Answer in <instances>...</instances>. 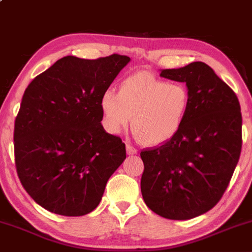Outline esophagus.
<instances>
[{
  "mask_svg": "<svg viewBox=\"0 0 252 252\" xmlns=\"http://www.w3.org/2000/svg\"><path fill=\"white\" fill-rule=\"evenodd\" d=\"M126 154L128 155H134V154H137V149L135 148V147H132L131 144H126Z\"/></svg>",
  "mask_w": 252,
  "mask_h": 252,
  "instance_id": "1",
  "label": "esophagus"
}]
</instances>
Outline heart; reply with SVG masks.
<instances>
[{
	"mask_svg": "<svg viewBox=\"0 0 252 252\" xmlns=\"http://www.w3.org/2000/svg\"><path fill=\"white\" fill-rule=\"evenodd\" d=\"M189 102L186 85L168 83L152 72L142 71L126 77L118 92L105 90L100 109L104 126L110 132H120L131 118L135 137L146 146H158L178 134Z\"/></svg>",
	"mask_w": 252,
	"mask_h": 252,
	"instance_id": "b5f03b06",
	"label": "heart"
}]
</instances>
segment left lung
<instances>
[{"label":"left lung","mask_w":252,"mask_h":252,"mask_svg":"<svg viewBox=\"0 0 252 252\" xmlns=\"http://www.w3.org/2000/svg\"><path fill=\"white\" fill-rule=\"evenodd\" d=\"M160 76L186 83L190 102L178 134L141 152V192L156 215L186 220L215 207L230 184L242 150L241 105L205 63L168 68Z\"/></svg>","instance_id":"8db88e82"}]
</instances>
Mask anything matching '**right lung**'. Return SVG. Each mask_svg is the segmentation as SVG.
I'll use <instances>...</instances> for the list:
<instances>
[{"mask_svg":"<svg viewBox=\"0 0 252 252\" xmlns=\"http://www.w3.org/2000/svg\"><path fill=\"white\" fill-rule=\"evenodd\" d=\"M130 58L89 60L67 56L32 80L14 126L17 176L50 212L88 215L126 158V144L108 134L100 97Z\"/></svg>","mask_w":252,"mask_h":252,"instance_id":"obj_1","label":"right lung"}]
</instances>
